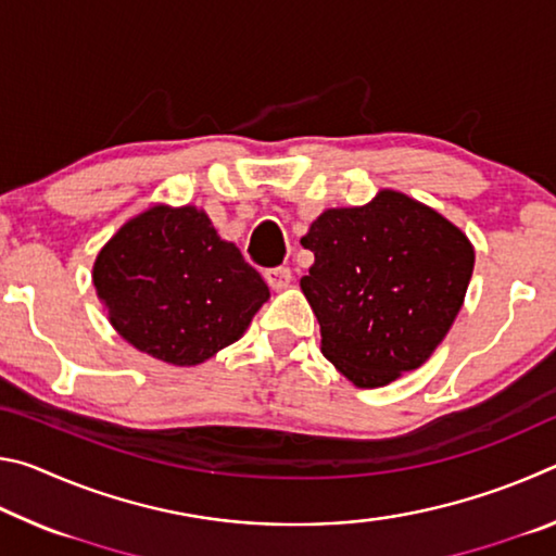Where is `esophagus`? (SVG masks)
<instances>
[{"label":"esophagus","instance_id":"esophagus-1","mask_svg":"<svg viewBox=\"0 0 556 556\" xmlns=\"http://www.w3.org/2000/svg\"><path fill=\"white\" fill-rule=\"evenodd\" d=\"M265 279L271 289H287L291 281V271L289 267H271L265 271Z\"/></svg>","mask_w":556,"mask_h":556}]
</instances>
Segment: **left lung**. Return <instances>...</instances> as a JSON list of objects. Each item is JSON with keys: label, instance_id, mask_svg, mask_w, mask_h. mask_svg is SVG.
<instances>
[{"label": "left lung", "instance_id": "obj_1", "mask_svg": "<svg viewBox=\"0 0 556 556\" xmlns=\"http://www.w3.org/2000/svg\"><path fill=\"white\" fill-rule=\"evenodd\" d=\"M301 244L314 252L301 291L321 326V353L357 388H382L434 353L476 260L456 225L397 191L321 213Z\"/></svg>", "mask_w": 556, "mask_h": 556}]
</instances>
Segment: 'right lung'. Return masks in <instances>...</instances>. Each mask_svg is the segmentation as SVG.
I'll list each match as a JSON object with an SVG mask.
<instances>
[{
  "label": "right lung",
  "instance_id": "obj_1",
  "mask_svg": "<svg viewBox=\"0 0 556 556\" xmlns=\"http://www.w3.org/2000/svg\"><path fill=\"white\" fill-rule=\"evenodd\" d=\"M92 285L115 331L172 365H199L238 341L269 299L260 271L193 205H154L122 225Z\"/></svg>",
  "mask_w": 556,
  "mask_h": 556
}]
</instances>
